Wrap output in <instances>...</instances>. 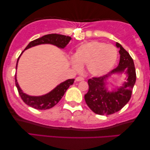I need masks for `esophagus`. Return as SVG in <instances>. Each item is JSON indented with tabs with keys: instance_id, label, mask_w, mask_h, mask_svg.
Listing matches in <instances>:
<instances>
[{
	"instance_id": "34e87169",
	"label": "esophagus",
	"mask_w": 150,
	"mask_h": 150,
	"mask_svg": "<svg viewBox=\"0 0 150 150\" xmlns=\"http://www.w3.org/2000/svg\"><path fill=\"white\" fill-rule=\"evenodd\" d=\"M84 80V79L83 77H81V76H79V77H77L76 79V81L77 82H79V81H83Z\"/></svg>"
}]
</instances>
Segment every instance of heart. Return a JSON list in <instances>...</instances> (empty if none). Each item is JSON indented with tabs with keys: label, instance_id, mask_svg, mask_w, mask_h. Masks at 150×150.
<instances>
[{
	"label": "heart",
	"instance_id": "heart-1",
	"mask_svg": "<svg viewBox=\"0 0 150 150\" xmlns=\"http://www.w3.org/2000/svg\"><path fill=\"white\" fill-rule=\"evenodd\" d=\"M117 59V51L114 46L93 41L80 46L76 51L71 65L79 71L87 65L88 72L96 77L106 75L112 69Z\"/></svg>",
	"mask_w": 150,
	"mask_h": 150
}]
</instances>
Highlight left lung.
Wrapping results in <instances>:
<instances>
[{
	"label": "left lung",
	"mask_w": 150,
	"mask_h": 150,
	"mask_svg": "<svg viewBox=\"0 0 150 150\" xmlns=\"http://www.w3.org/2000/svg\"><path fill=\"white\" fill-rule=\"evenodd\" d=\"M120 63L115 69L101 77H94L88 81L89 91L85 95L87 106L96 114L107 115L119 111L128 103L136 82V71L134 61L129 53L119 43ZM125 73L126 81L120 87H116L111 92L108 89V81L112 75Z\"/></svg>",
	"instance_id": "left-lung-1"
}]
</instances>
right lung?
<instances>
[{
	"instance_id": "1",
	"label": "right lung",
	"mask_w": 150,
	"mask_h": 150,
	"mask_svg": "<svg viewBox=\"0 0 150 150\" xmlns=\"http://www.w3.org/2000/svg\"><path fill=\"white\" fill-rule=\"evenodd\" d=\"M71 40V38L70 37L63 35L60 34L46 35L43 36L42 38L36 39V40L30 42L28 44V46L26 47V48L24 49V50L41 44H52L56 46L59 48L63 49L69 44ZM23 52H22V54ZM21 54L20 55V57L18 59L16 67V69H17L18 63ZM15 81L18 93H19L20 97H21L22 100H23L24 103L30 106V107L35 108V109L46 110L52 108L53 106L56 105L60 101L69 86L73 85L74 79L67 80V81L63 82V83L57 85L52 91L48 92L46 94H44V95L39 96H29L28 94L24 93L21 88L20 87L19 85H18L17 79H16V74L15 75Z\"/></svg>"
}]
</instances>
